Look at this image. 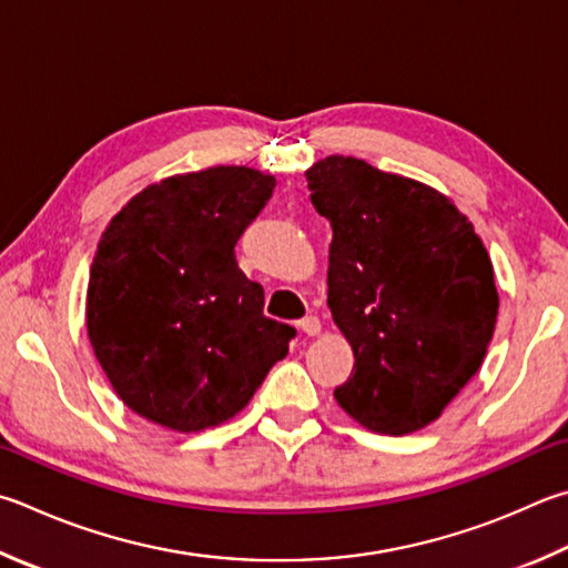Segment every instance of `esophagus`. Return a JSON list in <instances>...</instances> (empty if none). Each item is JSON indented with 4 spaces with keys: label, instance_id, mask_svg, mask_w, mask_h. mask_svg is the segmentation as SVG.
<instances>
[{
    "label": "esophagus",
    "instance_id": "1",
    "mask_svg": "<svg viewBox=\"0 0 568 568\" xmlns=\"http://www.w3.org/2000/svg\"><path fill=\"white\" fill-rule=\"evenodd\" d=\"M297 327H301L307 337H315V335H320V329H323V323H320L315 315H307L301 320V323H297Z\"/></svg>",
    "mask_w": 568,
    "mask_h": 568
}]
</instances>
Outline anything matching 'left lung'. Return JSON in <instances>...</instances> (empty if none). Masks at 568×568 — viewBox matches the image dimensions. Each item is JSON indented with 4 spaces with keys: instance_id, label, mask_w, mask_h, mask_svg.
I'll return each mask as SVG.
<instances>
[{
    "instance_id": "1",
    "label": "left lung",
    "mask_w": 568,
    "mask_h": 568,
    "mask_svg": "<svg viewBox=\"0 0 568 568\" xmlns=\"http://www.w3.org/2000/svg\"><path fill=\"white\" fill-rule=\"evenodd\" d=\"M333 229L327 307L355 367L337 405L369 432L412 435L477 375L499 293L471 221L432 185L353 156L305 171Z\"/></svg>"
}]
</instances>
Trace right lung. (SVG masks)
Masks as SVG:
<instances>
[{"label":"right lung","mask_w":568,"mask_h":568,"mask_svg":"<svg viewBox=\"0 0 568 568\" xmlns=\"http://www.w3.org/2000/svg\"><path fill=\"white\" fill-rule=\"evenodd\" d=\"M273 173L213 166L151 183L109 221L87 287V329L123 405L201 432L248 405L295 327L263 315L235 243Z\"/></svg>","instance_id":"obj_1"}]
</instances>
